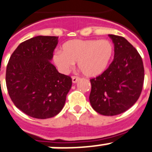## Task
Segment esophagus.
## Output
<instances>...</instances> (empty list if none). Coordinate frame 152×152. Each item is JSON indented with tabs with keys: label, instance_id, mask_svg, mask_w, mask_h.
Instances as JSON below:
<instances>
[{
	"label": "esophagus",
	"instance_id": "34e87169",
	"mask_svg": "<svg viewBox=\"0 0 152 152\" xmlns=\"http://www.w3.org/2000/svg\"><path fill=\"white\" fill-rule=\"evenodd\" d=\"M80 80V76H72V81L73 83H77L79 80Z\"/></svg>",
	"mask_w": 152,
	"mask_h": 152
}]
</instances>
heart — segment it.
<instances>
[{
	"label": "heart",
	"instance_id": "b5f03b06",
	"mask_svg": "<svg viewBox=\"0 0 152 152\" xmlns=\"http://www.w3.org/2000/svg\"><path fill=\"white\" fill-rule=\"evenodd\" d=\"M114 53V46L108 39H71L54 53L53 60L61 72H67L78 61V66L89 77L99 76L107 69Z\"/></svg>",
	"mask_w": 152,
	"mask_h": 152
}]
</instances>
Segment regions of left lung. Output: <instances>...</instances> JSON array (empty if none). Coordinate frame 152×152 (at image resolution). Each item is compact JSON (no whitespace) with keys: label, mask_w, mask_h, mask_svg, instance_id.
Returning a JSON list of instances; mask_svg holds the SVG:
<instances>
[{"label":"left lung","mask_w":152,"mask_h":152,"mask_svg":"<svg viewBox=\"0 0 152 152\" xmlns=\"http://www.w3.org/2000/svg\"><path fill=\"white\" fill-rule=\"evenodd\" d=\"M115 46L114 59L101 75L90 79L89 101L96 112L116 115L131 108L139 98L145 79L142 59L123 37L109 34Z\"/></svg>","instance_id":"8db88e82"}]
</instances>
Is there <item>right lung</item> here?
<instances>
[{
    "label": "right lung",
    "mask_w": 152,
    "mask_h": 152,
    "mask_svg": "<svg viewBox=\"0 0 152 152\" xmlns=\"http://www.w3.org/2000/svg\"><path fill=\"white\" fill-rule=\"evenodd\" d=\"M58 38L37 36L22 42L7 66L9 96L16 107L33 118L56 115L72 86L70 76L60 73L50 61Z\"/></svg>",
    "instance_id": "1"
}]
</instances>
